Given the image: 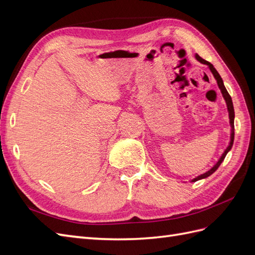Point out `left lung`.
<instances>
[{
	"instance_id": "1",
	"label": "left lung",
	"mask_w": 255,
	"mask_h": 255,
	"mask_svg": "<svg viewBox=\"0 0 255 255\" xmlns=\"http://www.w3.org/2000/svg\"><path fill=\"white\" fill-rule=\"evenodd\" d=\"M196 58L200 61V63H202V64H204V65H207L208 68H210V70L212 71V73H213V75H214V78L216 79V81H217L218 87H219V89H220V91H221V94H222L223 98H225V100H226V103H227V106H228V111H229L230 125H231V141H230V144L228 145V148L226 149V151L223 152L221 157H220L219 160L217 161V164H216L212 169H210V170L206 171L205 173H203V174H201V175H199V176L195 177V179L192 180L191 182H197V181H199V180L205 179V177H207V176H210L211 174H213L216 170H217L218 167L221 165V163L223 161V159H225V157H226V155L228 154V152H229L231 149H232V145H233V142H234V117H235L232 98H231V96L229 95V92L227 91V89H226V87H225V85H223V81H222V79H221V76L219 75V73L217 72V70H216V69L214 68V66H213L211 63H208L207 60H205V59L200 57V56L198 55V54H196Z\"/></svg>"
}]
</instances>
